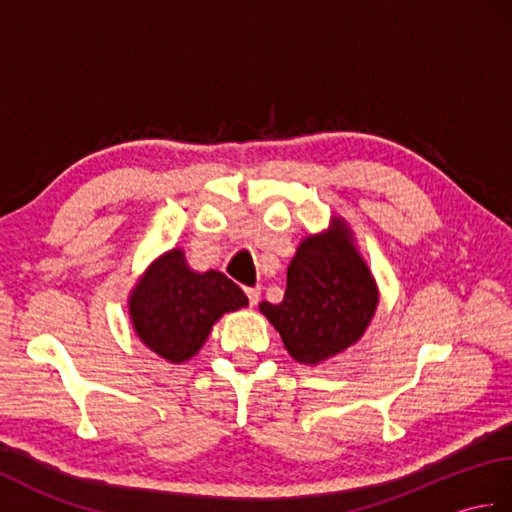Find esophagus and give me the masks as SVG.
Here are the masks:
<instances>
[{
    "instance_id": "34e87169",
    "label": "esophagus",
    "mask_w": 512,
    "mask_h": 512,
    "mask_svg": "<svg viewBox=\"0 0 512 512\" xmlns=\"http://www.w3.org/2000/svg\"><path fill=\"white\" fill-rule=\"evenodd\" d=\"M246 297L250 301V306H257L259 297H262V288H246Z\"/></svg>"
}]
</instances>
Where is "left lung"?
<instances>
[{"label": "left lung", "mask_w": 512, "mask_h": 512, "mask_svg": "<svg viewBox=\"0 0 512 512\" xmlns=\"http://www.w3.org/2000/svg\"><path fill=\"white\" fill-rule=\"evenodd\" d=\"M378 306V288L352 231L334 217L328 231L303 239L288 266L281 303H259L288 354L321 365L365 334Z\"/></svg>", "instance_id": "1"}]
</instances>
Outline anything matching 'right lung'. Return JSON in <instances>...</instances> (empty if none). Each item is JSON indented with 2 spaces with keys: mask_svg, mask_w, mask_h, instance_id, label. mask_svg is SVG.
<instances>
[{
  "mask_svg": "<svg viewBox=\"0 0 512 512\" xmlns=\"http://www.w3.org/2000/svg\"><path fill=\"white\" fill-rule=\"evenodd\" d=\"M248 306L235 281L217 270L195 273L180 248H171L138 279L129 297L138 339L169 363L189 361L224 312Z\"/></svg>",
  "mask_w": 512,
  "mask_h": 512,
  "instance_id": "obj_1",
  "label": "right lung"
}]
</instances>
